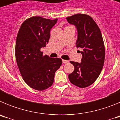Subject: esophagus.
<instances>
[{
  "label": "esophagus",
  "instance_id": "1",
  "mask_svg": "<svg viewBox=\"0 0 120 120\" xmlns=\"http://www.w3.org/2000/svg\"><path fill=\"white\" fill-rule=\"evenodd\" d=\"M62 63H63V64H68V61H67V60H64V59H62Z\"/></svg>",
  "mask_w": 120,
  "mask_h": 120
}]
</instances>
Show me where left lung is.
<instances>
[{
    "label": "left lung",
    "mask_w": 120,
    "mask_h": 120,
    "mask_svg": "<svg viewBox=\"0 0 120 120\" xmlns=\"http://www.w3.org/2000/svg\"><path fill=\"white\" fill-rule=\"evenodd\" d=\"M67 22L77 29V48L82 55L81 62L70 61L75 70L68 75L71 83L79 88L93 84L98 78L105 61V49L99 27L90 16L76 14L67 17Z\"/></svg>",
    "instance_id": "obj_1"
}]
</instances>
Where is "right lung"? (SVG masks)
<instances>
[{"label": "right lung", "mask_w": 120, "mask_h": 120, "mask_svg": "<svg viewBox=\"0 0 120 120\" xmlns=\"http://www.w3.org/2000/svg\"><path fill=\"white\" fill-rule=\"evenodd\" d=\"M57 20L29 18L22 23L17 37L15 58L19 70L24 82L38 91L52 85L55 72L62 63L61 58L43 56L40 51L48 43L50 29Z\"/></svg>", "instance_id": "obj_1"}]
</instances>
